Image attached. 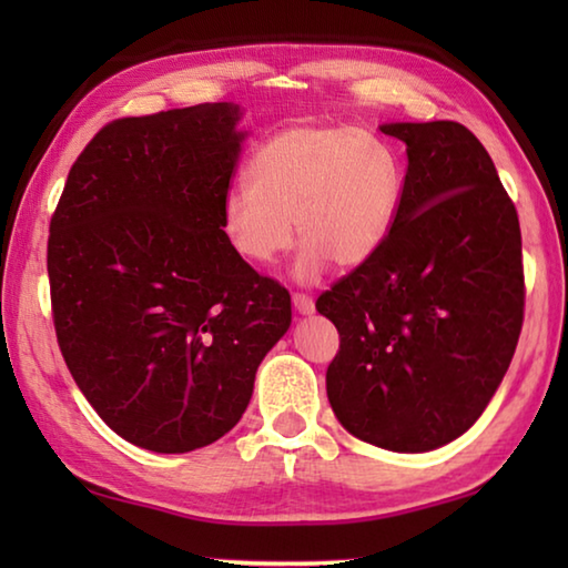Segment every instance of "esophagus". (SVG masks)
Wrapping results in <instances>:
<instances>
[{
  "mask_svg": "<svg viewBox=\"0 0 568 568\" xmlns=\"http://www.w3.org/2000/svg\"><path fill=\"white\" fill-rule=\"evenodd\" d=\"M293 305H295V311L301 313V315H311L315 311L313 297L305 295V293H293Z\"/></svg>",
  "mask_w": 568,
  "mask_h": 568,
  "instance_id": "obj_1",
  "label": "esophagus"
}]
</instances>
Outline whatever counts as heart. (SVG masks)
<instances>
[{"label": "heart", "instance_id": "b5f03b06", "mask_svg": "<svg viewBox=\"0 0 568 568\" xmlns=\"http://www.w3.org/2000/svg\"><path fill=\"white\" fill-rule=\"evenodd\" d=\"M250 187L223 197V230L243 261L271 267L305 240L297 277L333 261L353 271L381 253L398 223L403 168L378 134L355 128H291L247 162Z\"/></svg>", "mask_w": 568, "mask_h": 568}]
</instances>
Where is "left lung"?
<instances>
[{"instance_id": "8db88e82", "label": "left lung", "mask_w": 568, "mask_h": 568, "mask_svg": "<svg viewBox=\"0 0 568 568\" xmlns=\"http://www.w3.org/2000/svg\"><path fill=\"white\" fill-rule=\"evenodd\" d=\"M406 145L398 223L315 307L341 348L325 373L355 438L423 454L474 426L524 323L521 227L494 160L464 124L390 122Z\"/></svg>"}]
</instances>
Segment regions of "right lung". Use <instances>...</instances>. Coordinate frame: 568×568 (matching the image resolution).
Here are the masks:
<instances>
[{
	"instance_id": "add662e5",
	"label": "right lung",
	"mask_w": 568,
	"mask_h": 568,
	"mask_svg": "<svg viewBox=\"0 0 568 568\" xmlns=\"http://www.w3.org/2000/svg\"><path fill=\"white\" fill-rule=\"evenodd\" d=\"M243 118L205 102L94 134L50 223L47 273L67 368L114 434L187 454L243 416L291 295L223 230Z\"/></svg>"
}]
</instances>
